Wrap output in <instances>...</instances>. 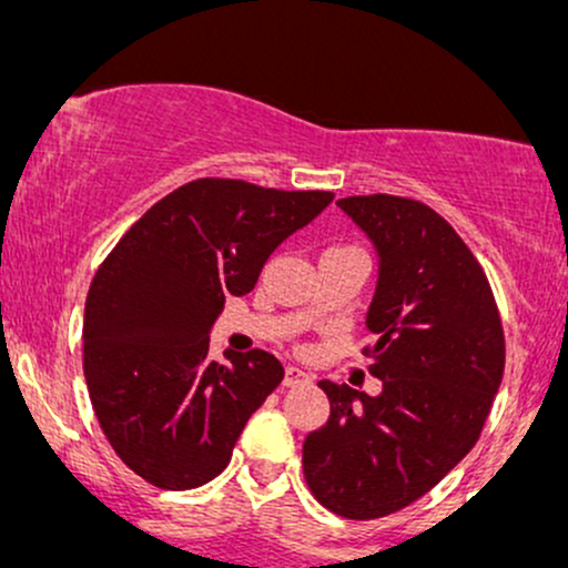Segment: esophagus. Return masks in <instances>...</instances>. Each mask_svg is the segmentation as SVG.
<instances>
[{"label":"esophagus","mask_w":568,"mask_h":568,"mask_svg":"<svg viewBox=\"0 0 568 568\" xmlns=\"http://www.w3.org/2000/svg\"><path fill=\"white\" fill-rule=\"evenodd\" d=\"M312 376L306 374L302 368H285V376H283V384L285 387H302V384H310Z\"/></svg>","instance_id":"esophagus-1"}]
</instances>
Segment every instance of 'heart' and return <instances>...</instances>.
Segmentation results:
<instances>
[{
	"mask_svg": "<svg viewBox=\"0 0 568 568\" xmlns=\"http://www.w3.org/2000/svg\"><path fill=\"white\" fill-rule=\"evenodd\" d=\"M328 251H357L355 245H331Z\"/></svg>",
	"mask_w": 568,
	"mask_h": 568,
	"instance_id": "obj_1",
	"label": "heart"
}]
</instances>
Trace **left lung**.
<instances>
[{
  "label": "left lung",
  "mask_w": 568,
  "mask_h": 568,
  "mask_svg": "<svg viewBox=\"0 0 568 568\" xmlns=\"http://www.w3.org/2000/svg\"><path fill=\"white\" fill-rule=\"evenodd\" d=\"M379 251L363 347L382 395L321 382L328 422L306 435L304 478L325 510L393 515L425 497L480 438L505 371V331L473 251L419 200H338Z\"/></svg>",
  "instance_id": "8db88e82"
}]
</instances>
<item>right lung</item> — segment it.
<instances>
[{
	"label": "right lung",
	"instance_id": "add662e5",
	"mask_svg": "<svg viewBox=\"0 0 568 568\" xmlns=\"http://www.w3.org/2000/svg\"><path fill=\"white\" fill-rule=\"evenodd\" d=\"M331 200L237 179L189 181L98 266L84 302V382L109 446L146 484L186 491L230 465L245 422L285 371L264 349L211 361L207 331Z\"/></svg>",
	"mask_w": 568,
	"mask_h": 568
}]
</instances>
